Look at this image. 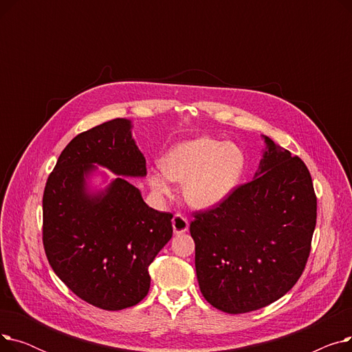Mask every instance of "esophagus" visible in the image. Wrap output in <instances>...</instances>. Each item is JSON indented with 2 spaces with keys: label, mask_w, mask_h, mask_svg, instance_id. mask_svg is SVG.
Wrapping results in <instances>:
<instances>
[{
  "label": "esophagus",
  "mask_w": 352,
  "mask_h": 352,
  "mask_svg": "<svg viewBox=\"0 0 352 352\" xmlns=\"http://www.w3.org/2000/svg\"><path fill=\"white\" fill-rule=\"evenodd\" d=\"M188 219L181 215V214H175L174 218H173V230H174V234L179 235V234H184L188 231Z\"/></svg>",
  "instance_id": "34e87169"
}]
</instances>
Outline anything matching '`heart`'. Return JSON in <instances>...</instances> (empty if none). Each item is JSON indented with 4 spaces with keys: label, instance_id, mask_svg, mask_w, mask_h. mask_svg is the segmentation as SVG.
Listing matches in <instances>:
<instances>
[{
    "label": "heart",
    "instance_id": "1",
    "mask_svg": "<svg viewBox=\"0 0 352 352\" xmlns=\"http://www.w3.org/2000/svg\"><path fill=\"white\" fill-rule=\"evenodd\" d=\"M247 155L239 145L212 137H198L173 145L161 158V168L148 171L150 188L160 197L173 192V181L184 182L182 194L197 210L226 201L241 184Z\"/></svg>",
    "mask_w": 352,
    "mask_h": 352
}]
</instances>
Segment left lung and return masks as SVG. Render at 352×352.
Masks as SVG:
<instances>
[{"instance_id":"8db88e82","label":"left lung","mask_w":352,"mask_h":352,"mask_svg":"<svg viewBox=\"0 0 352 352\" xmlns=\"http://www.w3.org/2000/svg\"><path fill=\"white\" fill-rule=\"evenodd\" d=\"M267 144L254 179L190 224L195 271L217 309L244 314L280 300L301 276L317 223V197L300 157Z\"/></svg>"}]
</instances>
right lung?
Returning <instances> with one entry per match:
<instances>
[{
    "mask_svg": "<svg viewBox=\"0 0 352 352\" xmlns=\"http://www.w3.org/2000/svg\"><path fill=\"white\" fill-rule=\"evenodd\" d=\"M133 124L116 118L72 138L43 197V243L60 280L107 311L138 304L150 289L148 267L173 236L170 212L148 207L124 177H145ZM101 164L122 177L92 193L86 178Z\"/></svg>",
    "mask_w": 352,
    "mask_h": 352,
    "instance_id": "obj_1",
    "label": "right lung"
}]
</instances>
